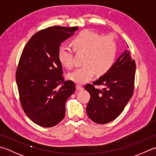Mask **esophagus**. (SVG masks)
Segmentation results:
<instances>
[{"instance_id": "1", "label": "esophagus", "mask_w": 156, "mask_h": 156, "mask_svg": "<svg viewBox=\"0 0 156 156\" xmlns=\"http://www.w3.org/2000/svg\"><path fill=\"white\" fill-rule=\"evenodd\" d=\"M76 89H77L78 90H83V87L80 86V85L77 84L76 85Z\"/></svg>"}]
</instances>
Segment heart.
Returning a JSON list of instances; mask_svg holds the SVG:
<instances>
[{"mask_svg":"<svg viewBox=\"0 0 156 156\" xmlns=\"http://www.w3.org/2000/svg\"><path fill=\"white\" fill-rule=\"evenodd\" d=\"M76 52L84 53V66L69 73L68 77L77 84H84L92 79L95 73L103 75L108 72L114 63L117 53V44L114 36H101L98 33L82 30L72 41ZM58 58L62 65L67 68L73 66L72 50L66 45L60 46Z\"/></svg>","mask_w":156,"mask_h":156,"instance_id":"heart-1","label":"heart"}]
</instances>
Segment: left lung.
Listing matches in <instances>:
<instances>
[{"label":"left lung","instance_id":"obj_1","mask_svg":"<svg viewBox=\"0 0 156 156\" xmlns=\"http://www.w3.org/2000/svg\"><path fill=\"white\" fill-rule=\"evenodd\" d=\"M136 64L126 50L119 57L110 69L98 80L84 87L90 94L87 106L88 118L103 124L116 118L123 112L134 90ZM102 85V90L94 88Z\"/></svg>","mask_w":156,"mask_h":156}]
</instances>
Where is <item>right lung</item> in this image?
<instances>
[{"label":"right lung","mask_w":156,"mask_h":156,"mask_svg":"<svg viewBox=\"0 0 156 156\" xmlns=\"http://www.w3.org/2000/svg\"><path fill=\"white\" fill-rule=\"evenodd\" d=\"M78 29L47 27L32 36L21 53L16 72L20 102L27 117L41 126H54L63 120L66 101L76 90L72 80H63L58 50Z\"/></svg>","instance_id":"1"}]
</instances>
